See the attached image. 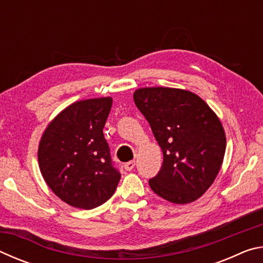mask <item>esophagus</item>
<instances>
[{
  "instance_id": "1",
  "label": "esophagus",
  "mask_w": 263,
  "mask_h": 263,
  "mask_svg": "<svg viewBox=\"0 0 263 263\" xmlns=\"http://www.w3.org/2000/svg\"><path fill=\"white\" fill-rule=\"evenodd\" d=\"M135 166H136L135 160H131V161H128V162H126L125 164H124V168H125L126 171H132V169L135 168Z\"/></svg>"
}]
</instances>
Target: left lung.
I'll return each mask as SVG.
<instances>
[{
    "instance_id": "1",
    "label": "left lung",
    "mask_w": 263,
    "mask_h": 263,
    "mask_svg": "<svg viewBox=\"0 0 263 263\" xmlns=\"http://www.w3.org/2000/svg\"><path fill=\"white\" fill-rule=\"evenodd\" d=\"M162 149L161 169L151 189L176 204L194 202L219 173L226 149L224 128L201 97L181 89L141 88L133 94Z\"/></svg>"
}]
</instances>
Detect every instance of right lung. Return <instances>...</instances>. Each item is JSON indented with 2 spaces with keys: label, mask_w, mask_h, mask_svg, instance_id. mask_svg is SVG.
<instances>
[{
  "label": "right lung",
  "mask_w": 263,
  "mask_h": 263,
  "mask_svg": "<svg viewBox=\"0 0 263 263\" xmlns=\"http://www.w3.org/2000/svg\"><path fill=\"white\" fill-rule=\"evenodd\" d=\"M111 105V97L75 102L53 119L42 137L38 161L44 180L74 208L102 205L121 180L103 135Z\"/></svg>",
  "instance_id": "1"
}]
</instances>
